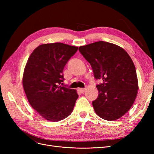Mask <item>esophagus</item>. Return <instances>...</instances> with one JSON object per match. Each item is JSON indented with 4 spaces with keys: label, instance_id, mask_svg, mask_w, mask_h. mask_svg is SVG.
<instances>
[{
    "label": "esophagus",
    "instance_id": "esophagus-1",
    "mask_svg": "<svg viewBox=\"0 0 154 154\" xmlns=\"http://www.w3.org/2000/svg\"><path fill=\"white\" fill-rule=\"evenodd\" d=\"M78 91L81 93H83V92H84L85 91V88H78Z\"/></svg>",
    "mask_w": 154,
    "mask_h": 154
}]
</instances>
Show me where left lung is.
Listing matches in <instances>:
<instances>
[{
  "label": "left lung",
  "mask_w": 154,
  "mask_h": 154,
  "mask_svg": "<svg viewBox=\"0 0 154 154\" xmlns=\"http://www.w3.org/2000/svg\"><path fill=\"white\" fill-rule=\"evenodd\" d=\"M79 51L91 64L98 96L92 101L96 113L102 119L120 118L136 100L138 82L136 67L128 54L119 46L104 41L80 46Z\"/></svg>",
  "instance_id": "obj_1"
}]
</instances>
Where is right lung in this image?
I'll list each match as a JSON object with an SVG mask.
<instances>
[{
	"instance_id": "obj_1",
	"label": "right lung",
	"mask_w": 154,
	"mask_h": 154,
	"mask_svg": "<svg viewBox=\"0 0 154 154\" xmlns=\"http://www.w3.org/2000/svg\"><path fill=\"white\" fill-rule=\"evenodd\" d=\"M78 48L62 43L39 45L27 60L23 87L30 105L49 122H58L72 112L78 95L60 86L63 68Z\"/></svg>"
}]
</instances>
